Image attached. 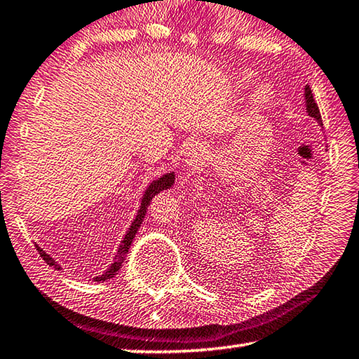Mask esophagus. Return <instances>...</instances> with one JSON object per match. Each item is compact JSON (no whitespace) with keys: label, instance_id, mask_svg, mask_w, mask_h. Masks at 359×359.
<instances>
[{"label":"esophagus","instance_id":"34e87169","mask_svg":"<svg viewBox=\"0 0 359 359\" xmlns=\"http://www.w3.org/2000/svg\"><path fill=\"white\" fill-rule=\"evenodd\" d=\"M203 153H205V145L198 140H192L191 144L186 147L184 150V161L187 165H194L201 159Z\"/></svg>","mask_w":359,"mask_h":359}]
</instances>
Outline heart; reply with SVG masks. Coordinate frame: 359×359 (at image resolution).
Instances as JSON below:
<instances>
[{"instance_id": "b5f03b06", "label": "heart", "mask_w": 359, "mask_h": 359, "mask_svg": "<svg viewBox=\"0 0 359 359\" xmlns=\"http://www.w3.org/2000/svg\"><path fill=\"white\" fill-rule=\"evenodd\" d=\"M255 78H256L255 72L241 70L238 74H236V86H238L239 89H247V87L253 83ZM275 98H276V90L273 84L269 83V81H264V83H259L255 87L252 95H250V107L256 112H262L273 104Z\"/></svg>"}]
</instances>
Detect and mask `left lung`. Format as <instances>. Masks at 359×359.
<instances>
[{"label": "left lung", "instance_id": "obj_1", "mask_svg": "<svg viewBox=\"0 0 359 359\" xmlns=\"http://www.w3.org/2000/svg\"><path fill=\"white\" fill-rule=\"evenodd\" d=\"M305 107H306L308 116L311 118H314L317 123H319L320 128H323L320 111H319V107H317V103H316V100L313 97V92H311V87L309 86H305Z\"/></svg>", "mask_w": 359, "mask_h": 359}]
</instances>
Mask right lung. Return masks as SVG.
Masks as SVG:
<instances>
[{"mask_svg": "<svg viewBox=\"0 0 359 359\" xmlns=\"http://www.w3.org/2000/svg\"><path fill=\"white\" fill-rule=\"evenodd\" d=\"M173 182H175V172L164 173V175H162V177L153 180L150 182V186L145 189L144 197H142V200H140V208H139V211L136 214V217H134L130 228H128V231L123 236V239H121L120 245H118L117 252H116V256H114V259L111 262V266L107 267L106 272L95 276V278H92V281H95V283L109 281V280H112L114 276H116L120 272V269H121V266H123V262H125L126 255H128V252H130V247L133 245V241H134V238H136V234L139 231L142 222H144V219H145L148 205H150V201L154 197H156L159 192L170 189L173 186ZM36 248H37V252L40 253V256H42V258H43V261L48 264L50 267H54V269H57V270L62 269V267H60V264L56 259L51 258V256L46 253L43 248L39 247V243H36Z\"/></svg>", "mask_w": 359, "mask_h": 359, "instance_id": "obj_1", "label": "right lung"}]
</instances>
